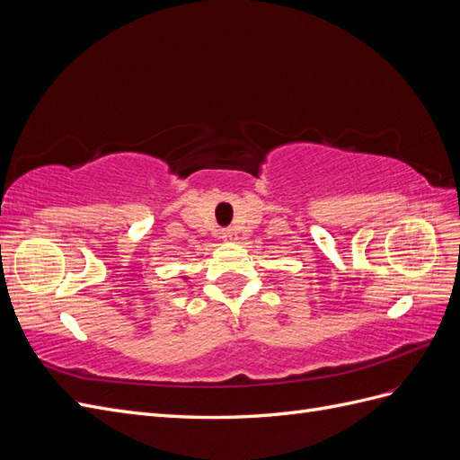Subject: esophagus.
<instances>
[{"instance_id":"obj_1","label":"esophagus","mask_w":460,"mask_h":460,"mask_svg":"<svg viewBox=\"0 0 460 460\" xmlns=\"http://www.w3.org/2000/svg\"><path fill=\"white\" fill-rule=\"evenodd\" d=\"M234 230H230V228H226L225 232H222V238H225V240H234Z\"/></svg>"}]
</instances>
